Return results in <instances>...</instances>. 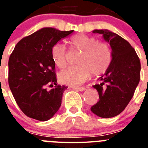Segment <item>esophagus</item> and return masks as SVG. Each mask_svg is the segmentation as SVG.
<instances>
[{"label": "esophagus", "instance_id": "obj_1", "mask_svg": "<svg viewBox=\"0 0 148 148\" xmlns=\"http://www.w3.org/2000/svg\"><path fill=\"white\" fill-rule=\"evenodd\" d=\"M73 89L76 90V91H79V92H83L84 90H86L85 87H73Z\"/></svg>", "mask_w": 148, "mask_h": 148}]
</instances>
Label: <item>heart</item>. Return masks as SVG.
Returning <instances> with one entry per match:
<instances>
[{"mask_svg": "<svg viewBox=\"0 0 148 148\" xmlns=\"http://www.w3.org/2000/svg\"><path fill=\"white\" fill-rule=\"evenodd\" d=\"M72 48L81 52L77 60V65L69 67L62 71L59 78L62 83L71 86H79L89 78L104 74L112 60L111 47L105 42H98L95 37L78 34L70 41ZM51 57L60 69L67 65L66 47L61 43H56L51 48Z\"/></svg>", "mask_w": 148, "mask_h": 148, "instance_id": "obj_1", "label": "heart"}]
</instances>
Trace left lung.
Wrapping results in <instances>:
<instances>
[{"mask_svg": "<svg viewBox=\"0 0 148 148\" xmlns=\"http://www.w3.org/2000/svg\"><path fill=\"white\" fill-rule=\"evenodd\" d=\"M94 33L103 35L112 51V60L101 83L93 86L99 95V101L91 107L96 115L112 118L124 110L134 95L140 80L141 63L130 44L121 36L108 29H95Z\"/></svg>", "mask_w": 148, "mask_h": 148, "instance_id": "left-lung-1", "label": "left lung"}]
</instances>
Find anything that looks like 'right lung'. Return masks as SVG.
I'll use <instances>...</instances> for the list:
<instances>
[{
  "label": "right lung",
  "mask_w": 148,
  "mask_h": 148,
  "mask_svg": "<svg viewBox=\"0 0 148 148\" xmlns=\"http://www.w3.org/2000/svg\"><path fill=\"white\" fill-rule=\"evenodd\" d=\"M73 32L45 27L23 38L15 45L9 59V86L18 106L27 116L45 121L60 109L68 87L56 84L51 51L55 44Z\"/></svg>",
  "instance_id": "1"
}]
</instances>
